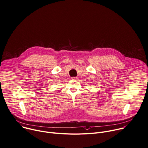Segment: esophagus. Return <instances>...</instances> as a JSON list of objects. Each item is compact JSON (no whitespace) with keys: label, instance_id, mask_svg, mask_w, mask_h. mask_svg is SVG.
<instances>
[{"label":"esophagus","instance_id":"esophagus-1","mask_svg":"<svg viewBox=\"0 0 148 148\" xmlns=\"http://www.w3.org/2000/svg\"><path fill=\"white\" fill-rule=\"evenodd\" d=\"M77 79H79L78 77H72V80H77Z\"/></svg>","mask_w":148,"mask_h":148}]
</instances>
